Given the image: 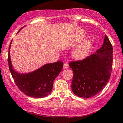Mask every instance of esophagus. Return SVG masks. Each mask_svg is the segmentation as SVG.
<instances>
[{"label":"esophagus","instance_id":"34e87169","mask_svg":"<svg viewBox=\"0 0 123 123\" xmlns=\"http://www.w3.org/2000/svg\"><path fill=\"white\" fill-rule=\"evenodd\" d=\"M68 67H69V65H68V63H67V62L64 63V65H63V68H64V69L68 68Z\"/></svg>","mask_w":123,"mask_h":123}]
</instances>
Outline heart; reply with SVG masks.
<instances>
[{
    "label": "heart",
    "mask_w": 123,
    "mask_h": 123,
    "mask_svg": "<svg viewBox=\"0 0 123 123\" xmlns=\"http://www.w3.org/2000/svg\"><path fill=\"white\" fill-rule=\"evenodd\" d=\"M89 48H90V42H87L84 43L74 51V57L77 59H84L88 56L89 53Z\"/></svg>",
    "instance_id": "obj_1"
}]
</instances>
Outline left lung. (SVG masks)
I'll return each instance as SVG.
<instances>
[{"instance_id": "obj_1", "label": "left lung", "mask_w": 123, "mask_h": 123, "mask_svg": "<svg viewBox=\"0 0 123 123\" xmlns=\"http://www.w3.org/2000/svg\"><path fill=\"white\" fill-rule=\"evenodd\" d=\"M112 63L113 47L105 35L102 46L96 53L83 60L69 63L74 74L73 92L83 98H89L97 94L110 79Z\"/></svg>"}]
</instances>
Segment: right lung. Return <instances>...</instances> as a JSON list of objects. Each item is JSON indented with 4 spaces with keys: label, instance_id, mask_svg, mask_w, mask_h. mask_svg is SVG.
<instances>
[{
    "label": "right lung",
    "instance_id": "right-lung-1",
    "mask_svg": "<svg viewBox=\"0 0 123 123\" xmlns=\"http://www.w3.org/2000/svg\"><path fill=\"white\" fill-rule=\"evenodd\" d=\"M11 44L12 42L9 46L8 62L10 71L18 88L24 94L29 97L42 98L48 96L51 92L54 80L62 70V62L45 64L29 74H19L13 69L11 62L10 56Z\"/></svg>",
    "mask_w": 123,
    "mask_h": 123
}]
</instances>
